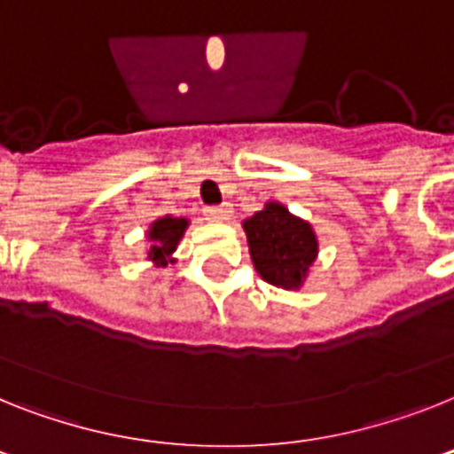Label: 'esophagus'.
<instances>
[{
    "label": "esophagus",
    "instance_id": "obj_1",
    "mask_svg": "<svg viewBox=\"0 0 454 454\" xmlns=\"http://www.w3.org/2000/svg\"><path fill=\"white\" fill-rule=\"evenodd\" d=\"M231 205H212V207H205V216L209 221H226L231 216Z\"/></svg>",
    "mask_w": 454,
    "mask_h": 454
}]
</instances>
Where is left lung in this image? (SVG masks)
<instances>
[{
  "label": "left lung",
  "instance_id": "1",
  "mask_svg": "<svg viewBox=\"0 0 454 454\" xmlns=\"http://www.w3.org/2000/svg\"><path fill=\"white\" fill-rule=\"evenodd\" d=\"M249 254L262 279L281 288H300L318 254V242L307 221L284 205L268 203L245 221Z\"/></svg>",
  "mask_w": 454,
  "mask_h": 454
}]
</instances>
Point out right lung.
I'll return each mask as SVG.
<instances>
[{"mask_svg":"<svg viewBox=\"0 0 454 454\" xmlns=\"http://www.w3.org/2000/svg\"><path fill=\"white\" fill-rule=\"evenodd\" d=\"M189 226L186 219H175V216H163V219H156L150 226V233L147 238L152 239V247L147 251V258L156 265H168L170 254L175 251L180 238L184 235V228Z\"/></svg>","mask_w":454,"mask_h":454,"instance_id":"right-lung-1","label":"right lung"}]
</instances>
